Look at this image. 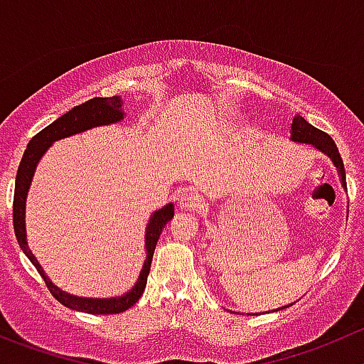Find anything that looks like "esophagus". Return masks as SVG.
<instances>
[{"label": "esophagus", "mask_w": 364, "mask_h": 364, "mask_svg": "<svg viewBox=\"0 0 364 364\" xmlns=\"http://www.w3.org/2000/svg\"><path fill=\"white\" fill-rule=\"evenodd\" d=\"M178 205H180V209L191 210V213H195V210H198L200 207L203 205V200L200 198L198 193L188 191L178 198Z\"/></svg>", "instance_id": "esophagus-1"}]
</instances>
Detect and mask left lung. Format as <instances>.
Wrapping results in <instances>:
<instances>
[{
	"mask_svg": "<svg viewBox=\"0 0 364 364\" xmlns=\"http://www.w3.org/2000/svg\"><path fill=\"white\" fill-rule=\"evenodd\" d=\"M291 137L289 139L293 143H302V144H311L313 148H316L318 151L327 155L328 159L332 161V164L336 166L338 169V175H340V182L343 186V189H347V178H345V168H343V161H341V155L338 151V146L336 143L332 141V137L328 134L321 132L318 128H314L313 124L307 123L302 116L296 114L293 117V123H291V130H289ZM286 307V306H284ZM282 309V307H280Z\"/></svg>",
	"mask_w": 364,
	"mask_h": 364,
	"instance_id": "left-lung-1",
	"label": "left lung"
}]
</instances>
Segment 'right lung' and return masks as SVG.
<instances>
[{
    "label": "right lung",
    "instance_id": "1",
    "mask_svg": "<svg viewBox=\"0 0 364 364\" xmlns=\"http://www.w3.org/2000/svg\"><path fill=\"white\" fill-rule=\"evenodd\" d=\"M124 119L123 110V98L121 96H112V98H92L89 102L82 103V105L75 107L64 116L55 119L53 123L43 128L37 136L32 137L26 150H24L21 164L17 168L16 175V191H14V232H16L17 243H19L21 250L26 254L37 272L46 282L48 289L51 295L62 304V306L69 307V309L82 311V313L89 314H116L123 313V311L130 309L137 300L143 295L144 288H146L148 273H150L151 259H154L155 247L162 234V228L166 227L169 220L175 214V205L168 203L162 209L155 210L150 216V221L146 225V234H144V248H146V257H144L143 269H141L139 277H137L136 284L132 289H128L121 296H110V299H89V296H76L71 293L64 291L58 286H55L50 280V277L44 273L43 266L32 254L28 248V241H26V223H24V216H26V196H28V189L32 186L33 173H36L37 164L46 154L48 148L64 137L75 136V134H82L85 130H91L96 127H105V124L119 123Z\"/></svg>",
    "mask_w": 364,
    "mask_h": 364
}]
</instances>
